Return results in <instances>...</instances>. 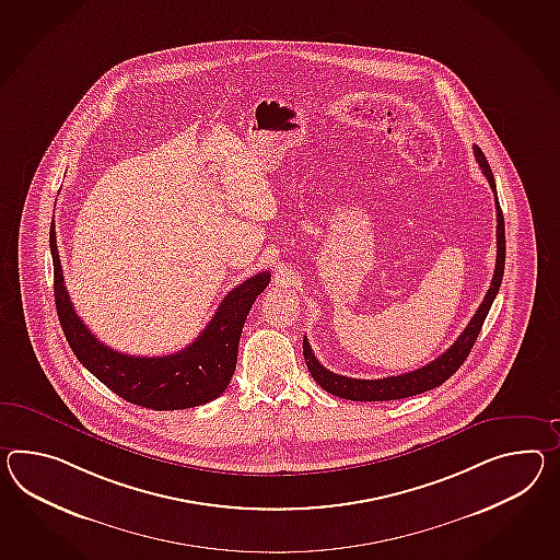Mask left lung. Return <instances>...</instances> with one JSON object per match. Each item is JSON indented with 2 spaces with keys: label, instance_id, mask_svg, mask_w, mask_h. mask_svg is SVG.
I'll use <instances>...</instances> for the list:
<instances>
[{
  "label": "left lung",
  "instance_id": "1",
  "mask_svg": "<svg viewBox=\"0 0 560 560\" xmlns=\"http://www.w3.org/2000/svg\"><path fill=\"white\" fill-rule=\"evenodd\" d=\"M474 153L478 160L479 167L483 172V176L490 182L491 190L495 194V179L491 174L490 164L483 155V151L478 145H474ZM495 217H498V226H495V243H498V255H495V271L491 277V285L486 293V298L481 301L476 315L471 317V322L467 324V328L462 331V336L451 343L450 350L435 358L433 362H429L423 369L412 370L407 374H398V376H388V378H378V381H360V378H348L341 374H334L328 369H324L319 364V360L312 352V346L307 338H303V355H305V364L310 374L314 376V381L329 393V395L348 398V400H396V398H407V396L421 395L431 388H435L439 384L450 381L451 376L459 370L464 364L465 358L471 352L474 343L478 340L481 326L486 322V317L490 314L491 303L498 295V289L502 285V277H504L505 265V231L504 214L498 202V194H495Z\"/></svg>",
  "mask_w": 560,
  "mask_h": 560
}]
</instances>
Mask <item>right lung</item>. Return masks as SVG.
<instances>
[{
  "mask_svg": "<svg viewBox=\"0 0 560 560\" xmlns=\"http://www.w3.org/2000/svg\"><path fill=\"white\" fill-rule=\"evenodd\" d=\"M55 262L56 312L67 341L84 369L127 402L153 410L191 409L226 390L236 369L238 341L253 303L269 285L271 275H255L222 300L205 331L176 354L129 355L117 352L84 326L65 287L55 222L50 226Z\"/></svg>",
  "mask_w": 560,
  "mask_h": 560,
  "instance_id": "obj_1",
  "label": "right lung"
}]
</instances>
